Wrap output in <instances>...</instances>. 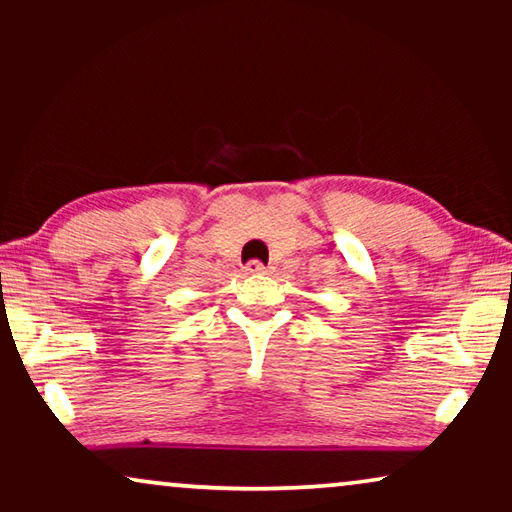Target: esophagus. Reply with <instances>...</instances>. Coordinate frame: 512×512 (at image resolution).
Wrapping results in <instances>:
<instances>
[{
	"instance_id": "34e87169",
	"label": "esophagus",
	"mask_w": 512,
	"mask_h": 512,
	"mask_svg": "<svg viewBox=\"0 0 512 512\" xmlns=\"http://www.w3.org/2000/svg\"><path fill=\"white\" fill-rule=\"evenodd\" d=\"M244 272H247V275H265L268 268H265L261 261H249L247 265H244Z\"/></svg>"
}]
</instances>
